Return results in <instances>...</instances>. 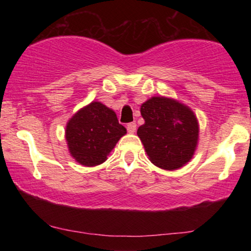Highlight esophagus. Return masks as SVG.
<instances>
[{
    "mask_svg": "<svg viewBox=\"0 0 251 251\" xmlns=\"http://www.w3.org/2000/svg\"><path fill=\"white\" fill-rule=\"evenodd\" d=\"M126 128H127V132L129 134H133L135 129H137V125H135V123H129L127 124V126H126Z\"/></svg>",
    "mask_w": 251,
    "mask_h": 251,
    "instance_id": "esophagus-1",
    "label": "esophagus"
}]
</instances>
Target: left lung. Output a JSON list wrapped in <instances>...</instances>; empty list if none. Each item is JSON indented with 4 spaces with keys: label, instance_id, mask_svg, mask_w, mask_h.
Returning a JSON list of instances; mask_svg holds the SVG:
<instances>
[{
    "label": "left lung",
    "instance_id": "left-lung-1",
    "mask_svg": "<svg viewBox=\"0 0 251 251\" xmlns=\"http://www.w3.org/2000/svg\"><path fill=\"white\" fill-rule=\"evenodd\" d=\"M145 120L137 134L155 166L174 171L194 157L200 139V124L191 108L174 98L152 97L140 106Z\"/></svg>",
    "mask_w": 251,
    "mask_h": 251
}]
</instances>
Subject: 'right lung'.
<instances>
[{
    "mask_svg": "<svg viewBox=\"0 0 251 251\" xmlns=\"http://www.w3.org/2000/svg\"><path fill=\"white\" fill-rule=\"evenodd\" d=\"M126 134L116 112L100 101L83 106L68 120L65 129L68 151L75 162L92 168L106 162L107 155Z\"/></svg>",
    "mask_w": 251,
    "mask_h": 251,
    "instance_id": "right-lung-1",
    "label": "right lung"
}]
</instances>
